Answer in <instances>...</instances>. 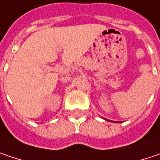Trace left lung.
Listing matches in <instances>:
<instances>
[{
	"label": "left lung",
	"instance_id": "left-lung-1",
	"mask_svg": "<svg viewBox=\"0 0 160 160\" xmlns=\"http://www.w3.org/2000/svg\"><path fill=\"white\" fill-rule=\"evenodd\" d=\"M108 121H111V120H108Z\"/></svg>",
	"mask_w": 160,
	"mask_h": 160
}]
</instances>
